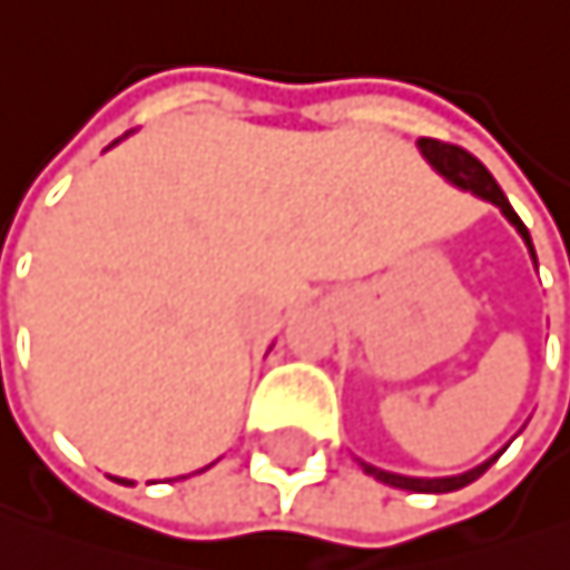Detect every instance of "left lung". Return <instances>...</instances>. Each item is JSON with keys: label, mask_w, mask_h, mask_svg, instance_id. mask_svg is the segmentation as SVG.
I'll list each match as a JSON object with an SVG mask.
<instances>
[{"label": "left lung", "mask_w": 570, "mask_h": 570, "mask_svg": "<svg viewBox=\"0 0 570 570\" xmlns=\"http://www.w3.org/2000/svg\"><path fill=\"white\" fill-rule=\"evenodd\" d=\"M417 149H421V157H424L448 184L462 187V190L475 194V198L495 205V208L502 212V218H507V222L520 232V238H523L527 249H530V259L537 263V253H533V243H530L527 225L520 222V215H517L513 205L507 202V194H502V187L492 180V174L472 157V153H465L462 146H451V142H438V139H417ZM499 454H502V451H495L492 458H485L482 465H475V469H469V472H462V475H441V479L396 475V472H386V469H376V465L362 462V458H358V465H362L365 475H372L376 482H386V485H393V489H406V492H454V489H465L469 482H475V479L495 462Z\"/></svg>", "instance_id": "8db88e82"}]
</instances>
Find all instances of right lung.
Instances as JSON below:
<instances>
[{
  "instance_id": "obj_1",
  "label": "right lung",
  "mask_w": 570,
  "mask_h": 570,
  "mask_svg": "<svg viewBox=\"0 0 570 570\" xmlns=\"http://www.w3.org/2000/svg\"><path fill=\"white\" fill-rule=\"evenodd\" d=\"M205 469H212V465H205ZM205 469H202V472H205ZM112 479H116V475H112ZM180 479H187V475H180ZM116 482H119V485H132L129 479H116Z\"/></svg>"
}]
</instances>
